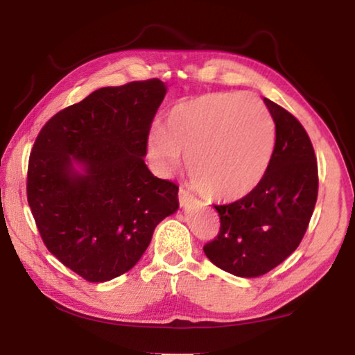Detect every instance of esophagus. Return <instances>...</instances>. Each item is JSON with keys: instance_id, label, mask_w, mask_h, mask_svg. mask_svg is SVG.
<instances>
[{"instance_id": "obj_1", "label": "esophagus", "mask_w": 355, "mask_h": 355, "mask_svg": "<svg viewBox=\"0 0 355 355\" xmlns=\"http://www.w3.org/2000/svg\"><path fill=\"white\" fill-rule=\"evenodd\" d=\"M178 200H180V205L186 207L189 202L194 200V196H192L188 189L180 188V191H178Z\"/></svg>"}]
</instances>
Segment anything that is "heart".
Instances as JSON below:
<instances>
[{"instance_id": "heart-1", "label": "heart", "mask_w": 355, "mask_h": 355, "mask_svg": "<svg viewBox=\"0 0 355 355\" xmlns=\"http://www.w3.org/2000/svg\"><path fill=\"white\" fill-rule=\"evenodd\" d=\"M275 144L271 112L245 92L209 94L172 107L164 128L147 139V155L161 173L188 158L194 184L216 200L243 199L266 175Z\"/></svg>"}]
</instances>
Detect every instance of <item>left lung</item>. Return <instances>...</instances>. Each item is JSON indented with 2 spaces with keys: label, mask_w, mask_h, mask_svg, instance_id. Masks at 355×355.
Here are the masks:
<instances>
[{
  "label": "left lung",
  "mask_w": 355,
  "mask_h": 355,
  "mask_svg": "<svg viewBox=\"0 0 355 355\" xmlns=\"http://www.w3.org/2000/svg\"><path fill=\"white\" fill-rule=\"evenodd\" d=\"M263 101L275 123L266 175L243 199L214 205L220 228L203 245L209 261L238 277L266 274L297 249L318 197V163L307 131L284 107Z\"/></svg>",
  "instance_id": "obj_1"
}]
</instances>
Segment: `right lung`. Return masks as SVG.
<instances>
[{"label": "right lung", "instance_id": "obj_1", "mask_svg": "<svg viewBox=\"0 0 355 355\" xmlns=\"http://www.w3.org/2000/svg\"><path fill=\"white\" fill-rule=\"evenodd\" d=\"M164 95L158 78L101 87L55 114L34 142L26 194L35 225L46 249L84 280L130 271L155 227L178 209V186L144 161Z\"/></svg>", "mask_w": 355, "mask_h": 355}]
</instances>
